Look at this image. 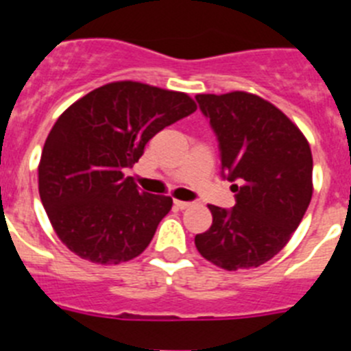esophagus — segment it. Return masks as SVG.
<instances>
[{"label":"esophagus","instance_id":"1","mask_svg":"<svg viewBox=\"0 0 351 351\" xmlns=\"http://www.w3.org/2000/svg\"><path fill=\"white\" fill-rule=\"evenodd\" d=\"M176 206H178V209H188V207H191V202H184V200H176Z\"/></svg>","mask_w":351,"mask_h":351}]
</instances>
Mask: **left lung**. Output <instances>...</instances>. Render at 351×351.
Returning <instances> with one entry per match:
<instances>
[{"mask_svg": "<svg viewBox=\"0 0 351 351\" xmlns=\"http://www.w3.org/2000/svg\"><path fill=\"white\" fill-rule=\"evenodd\" d=\"M218 135L232 210L210 206L213 225L195 235L198 253L225 269L260 267L288 244L313 197V156L299 126L246 91L197 95Z\"/></svg>", "mask_w": 351, "mask_h": 351, "instance_id": "obj_1", "label": "left lung"}]
</instances>
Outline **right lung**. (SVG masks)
<instances>
[{
  "mask_svg": "<svg viewBox=\"0 0 351 351\" xmlns=\"http://www.w3.org/2000/svg\"><path fill=\"white\" fill-rule=\"evenodd\" d=\"M197 110L186 93L135 80L93 89L58 117L43 145L38 191L61 243L117 265L149 246L172 198L144 193L132 169L158 132Z\"/></svg>",
  "mask_w": 351,
  "mask_h": 351,
  "instance_id": "obj_1",
  "label": "right lung"
}]
</instances>
